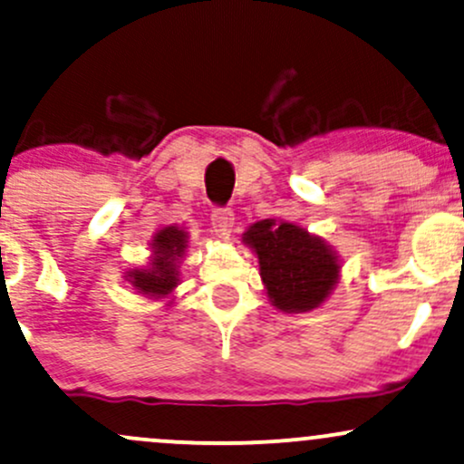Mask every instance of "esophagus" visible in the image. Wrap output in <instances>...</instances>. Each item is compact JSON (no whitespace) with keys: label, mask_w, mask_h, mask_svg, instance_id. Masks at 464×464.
Instances as JSON below:
<instances>
[{"label":"esophagus","mask_w":464,"mask_h":464,"mask_svg":"<svg viewBox=\"0 0 464 464\" xmlns=\"http://www.w3.org/2000/svg\"><path fill=\"white\" fill-rule=\"evenodd\" d=\"M233 225H236V218H233L231 209H214V214H211V228H214L216 237L228 239Z\"/></svg>","instance_id":"obj_1"}]
</instances>
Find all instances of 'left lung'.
Here are the masks:
<instances>
[{
	"mask_svg": "<svg viewBox=\"0 0 464 464\" xmlns=\"http://www.w3.org/2000/svg\"><path fill=\"white\" fill-rule=\"evenodd\" d=\"M242 242L257 255L259 275L276 310L310 312L324 303L338 284L335 250L323 237L292 222L259 220L248 227Z\"/></svg>",
	"mask_w": 464,
	"mask_h": 464,
	"instance_id": "8db88e82",
	"label": "left lung"
}]
</instances>
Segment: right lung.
<instances>
[{"instance_id": "right-lung-1", "label": "right lung", "mask_w": 464, "mask_h": 464, "mask_svg": "<svg viewBox=\"0 0 464 464\" xmlns=\"http://www.w3.org/2000/svg\"><path fill=\"white\" fill-rule=\"evenodd\" d=\"M152 257L146 268L129 270V281L137 292L150 299H165L180 284L179 266L188 248V233L180 227H165L152 237Z\"/></svg>"}]
</instances>
